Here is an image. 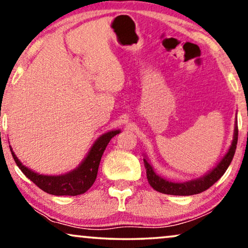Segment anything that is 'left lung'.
Masks as SVG:
<instances>
[{
	"label": "left lung",
	"mask_w": 248,
	"mask_h": 248,
	"mask_svg": "<svg viewBox=\"0 0 248 248\" xmlns=\"http://www.w3.org/2000/svg\"><path fill=\"white\" fill-rule=\"evenodd\" d=\"M237 141H238V126H237V122H235L232 142L221 160L217 164L215 168H212L211 170L206 172L205 175H203L202 177L186 182H171L155 174L154 167H152L148 160L147 155H144L143 162L144 167L147 169V178L149 184L155 191L170 195H194L204 192L209 187H211L218 179L221 178V176L226 172L227 168L229 167L230 162L232 160L233 155H235Z\"/></svg>",
	"instance_id": "1"
}]
</instances>
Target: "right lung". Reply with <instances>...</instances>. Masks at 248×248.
<instances>
[{
  "label": "right lung",
  "mask_w": 248,
  "mask_h": 248,
  "mask_svg": "<svg viewBox=\"0 0 248 248\" xmlns=\"http://www.w3.org/2000/svg\"><path fill=\"white\" fill-rule=\"evenodd\" d=\"M121 133V130H111L106 132L94 141L93 147L90 148L86 158L76 169L62 175H43L31 170L16 158L12 148L10 147L12 157L16 164L21 169V171L30 181L35 183L40 189L52 195H71L76 196L86 193L97 178L98 168L103 157V154L109 143L111 138Z\"/></svg>",
  "instance_id": "obj_1"
}]
</instances>
